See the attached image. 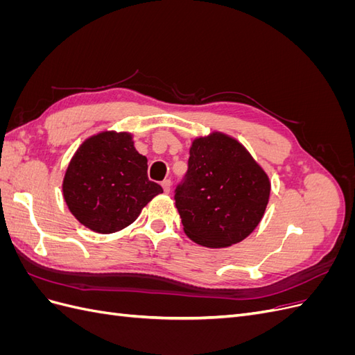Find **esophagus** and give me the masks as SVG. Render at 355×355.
I'll use <instances>...</instances> for the list:
<instances>
[{"instance_id": "1", "label": "esophagus", "mask_w": 355, "mask_h": 355, "mask_svg": "<svg viewBox=\"0 0 355 355\" xmlns=\"http://www.w3.org/2000/svg\"><path fill=\"white\" fill-rule=\"evenodd\" d=\"M161 187H163L164 192H168V191H170V187H171V182H170V179H164L163 182H161Z\"/></svg>"}]
</instances>
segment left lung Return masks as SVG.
<instances>
[{
    "instance_id": "1",
    "label": "left lung",
    "mask_w": 355,
    "mask_h": 355,
    "mask_svg": "<svg viewBox=\"0 0 355 355\" xmlns=\"http://www.w3.org/2000/svg\"><path fill=\"white\" fill-rule=\"evenodd\" d=\"M271 182L250 153L228 135L213 132L192 141L176 209L188 237L222 249L243 241L263 218Z\"/></svg>"
}]
</instances>
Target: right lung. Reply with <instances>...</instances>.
Returning a JSON list of instances; mask_svg holds the SVG:
<instances>
[{
  "label": "right lung",
  "mask_w": 355,
  "mask_h": 355,
  "mask_svg": "<svg viewBox=\"0 0 355 355\" xmlns=\"http://www.w3.org/2000/svg\"><path fill=\"white\" fill-rule=\"evenodd\" d=\"M146 170L148 159L136 151L132 133L101 132L85 139L71 158L63 198L85 228L99 234L121 231L163 192Z\"/></svg>",
  "instance_id": "right-lung-1"
}]
</instances>
